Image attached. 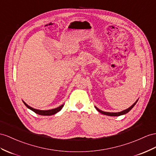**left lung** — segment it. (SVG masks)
Returning a JSON list of instances; mask_svg holds the SVG:
<instances>
[{"label":"left lung","mask_w":156,"mask_h":156,"mask_svg":"<svg viewBox=\"0 0 156 156\" xmlns=\"http://www.w3.org/2000/svg\"><path fill=\"white\" fill-rule=\"evenodd\" d=\"M138 100H136V102L134 103V104L133 105H131L129 108H128V109H125V110H124V111H121V112H118V113H109V112H105V111H101V110H100V109H99L98 107H95V109H96L99 113H102V114H103V115H108V116H113V117H117V116H120V115H125V114H126V113H127L128 112H129V111L133 108L134 107V106L136 105V103H137V101H138Z\"/></svg>","instance_id":"8db88e82"}]
</instances>
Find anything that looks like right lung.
Masks as SVG:
<instances>
[{"label":"right lung","mask_w":156,"mask_h":156,"mask_svg":"<svg viewBox=\"0 0 156 156\" xmlns=\"http://www.w3.org/2000/svg\"><path fill=\"white\" fill-rule=\"evenodd\" d=\"M23 102V103H24L25 105L27 107V108L31 109V111H33L34 112H35V113H37L38 115H45V116H49V115H55V113H58V111H61L62 109V108L63 107L64 105L65 104H62V105L59 106L58 107H57V108L55 109H51V110H39V109H34V108H32V107H31L30 106H29L27 104H26V103L22 101Z\"/></svg>","instance_id":"obj_1"}]
</instances>
